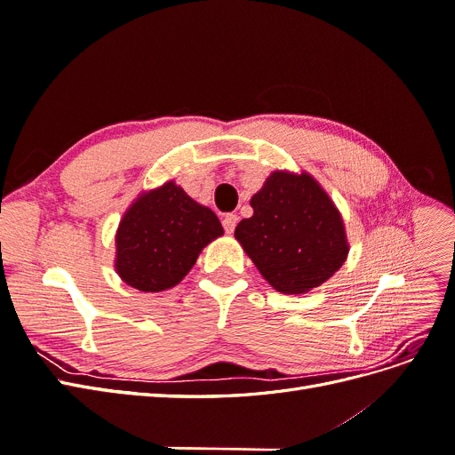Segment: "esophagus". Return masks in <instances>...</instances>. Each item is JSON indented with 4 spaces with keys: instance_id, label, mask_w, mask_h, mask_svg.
Returning a JSON list of instances; mask_svg holds the SVG:
<instances>
[{
    "instance_id": "34e87169",
    "label": "esophagus",
    "mask_w": 455,
    "mask_h": 455,
    "mask_svg": "<svg viewBox=\"0 0 455 455\" xmlns=\"http://www.w3.org/2000/svg\"><path fill=\"white\" fill-rule=\"evenodd\" d=\"M237 222H239L237 214H226V216H224V220H222V226H224L226 233H233V231H235Z\"/></svg>"
}]
</instances>
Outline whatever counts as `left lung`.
<instances>
[{
	"mask_svg": "<svg viewBox=\"0 0 455 455\" xmlns=\"http://www.w3.org/2000/svg\"><path fill=\"white\" fill-rule=\"evenodd\" d=\"M251 206L254 214L241 220L235 237L275 291L304 294L346 261L343 220L309 174L273 172Z\"/></svg>",
	"mask_w": 455,
	"mask_h": 455,
	"instance_id": "left-lung-1",
	"label": "left lung"
}]
</instances>
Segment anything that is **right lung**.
I'll list each match as a JSON object with an SVG mask.
<instances>
[{"instance_id":"right-lung-1","label":"right lung","mask_w":455,"mask_h":455,"mask_svg":"<svg viewBox=\"0 0 455 455\" xmlns=\"http://www.w3.org/2000/svg\"><path fill=\"white\" fill-rule=\"evenodd\" d=\"M224 233L218 216L167 182L140 196L123 216L116 243V269L142 292H161L180 283L199 252Z\"/></svg>"}]
</instances>
